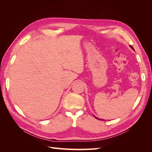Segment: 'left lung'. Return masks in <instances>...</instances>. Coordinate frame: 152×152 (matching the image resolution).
<instances>
[{
  "instance_id": "left-lung-1",
  "label": "left lung",
  "mask_w": 152,
  "mask_h": 152,
  "mask_svg": "<svg viewBox=\"0 0 152 152\" xmlns=\"http://www.w3.org/2000/svg\"><path fill=\"white\" fill-rule=\"evenodd\" d=\"M130 47H131V48L132 49H133V50H134V48H133V47H132V46H131V45H130ZM94 117H95L96 118H97V119H98V120H102V121H103V119H101V118H98V117H96V116H94Z\"/></svg>"
}]
</instances>
